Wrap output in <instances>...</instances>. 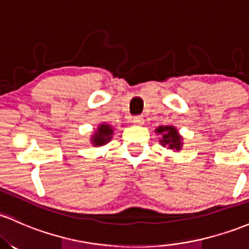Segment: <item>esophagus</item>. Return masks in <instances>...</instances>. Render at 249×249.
I'll return each mask as SVG.
<instances>
[{
  "label": "esophagus",
  "mask_w": 249,
  "mask_h": 249,
  "mask_svg": "<svg viewBox=\"0 0 249 249\" xmlns=\"http://www.w3.org/2000/svg\"><path fill=\"white\" fill-rule=\"evenodd\" d=\"M132 122L135 123V124H137V125H142V124H143V122H144L143 116H135L132 118Z\"/></svg>",
  "instance_id": "34e87169"
}]
</instances>
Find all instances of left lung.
I'll return each instance as SVG.
<instances>
[{"label":"left lung","mask_w":249,"mask_h":249,"mask_svg":"<svg viewBox=\"0 0 249 249\" xmlns=\"http://www.w3.org/2000/svg\"><path fill=\"white\" fill-rule=\"evenodd\" d=\"M156 131L163 135V139L160 141L162 145H168L169 149H181V137L174 126H160Z\"/></svg>","instance_id":"8db88e82"}]
</instances>
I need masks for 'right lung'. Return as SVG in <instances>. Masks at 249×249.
<instances>
[{"instance_id": "add662e5", "label": "right lung", "mask_w": 249, "mask_h": 249, "mask_svg": "<svg viewBox=\"0 0 249 249\" xmlns=\"http://www.w3.org/2000/svg\"><path fill=\"white\" fill-rule=\"evenodd\" d=\"M112 130L110 125H100L98 127V131L95 132V135L92 138V142H93L94 145H103V144H106L111 139Z\"/></svg>"}]
</instances>
